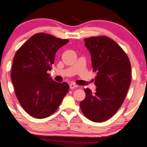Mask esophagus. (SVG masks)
<instances>
[{"mask_svg":"<svg viewBox=\"0 0 147 147\" xmlns=\"http://www.w3.org/2000/svg\"><path fill=\"white\" fill-rule=\"evenodd\" d=\"M70 88H71V89H73V88H76L77 87V85H76V84H70Z\"/></svg>","mask_w":147,"mask_h":147,"instance_id":"esophagus-1","label":"esophagus"}]
</instances>
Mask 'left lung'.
Segmentation results:
<instances>
[{"instance_id":"1","label":"left lung","mask_w":147,"mask_h":147,"mask_svg":"<svg viewBox=\"0 0 147 147\" xmlns=\"http://www.w3.org/2000/svg\"><path fill=\"white\" fill-rule=\"evenodd\" d=\"M96 72V92L84 88L86 97L80 103L84 115L90 121L104 122L113 117L123 103L131 81V65L123 49L106 36L84 39Z\"/></svg>"}]
</instances>
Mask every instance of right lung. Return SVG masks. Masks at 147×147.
<instances>
[{"mask_svg":"<svg viewBox=\"0 0 147 147\" xmlns=\"http://www.w3.org/2000/svg\"><path fill=\"white\" fill-rule=\"evenodd\" d=\"M69 41L36 33L15 53L12 82L18 102L31 117L44 119L53 114L69 91L67 82L54 81L48 73L57 51Z\"/></svg>","mask_w":147,"mask_h":147,"instance_id":"add662e5","label":"right lung"}]
</instances>
